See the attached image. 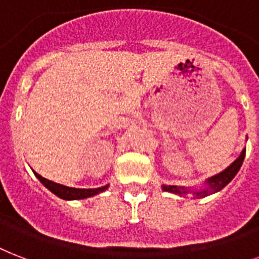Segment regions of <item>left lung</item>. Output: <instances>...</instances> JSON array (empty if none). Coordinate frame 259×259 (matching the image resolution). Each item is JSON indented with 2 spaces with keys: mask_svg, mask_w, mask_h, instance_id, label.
Returning a JSON list of instances; mask_svg holds the SVG:
<instances>
[{
  "mask_svg": "<svg viewBox=\"0 0 259 259\" xmlns=\"http://www.w3.org/2000/svg\"><path fill=\"white\" fill-rule=\"evenodd\" d=\"M244 156H246V149L242 151L240 156L236 159V160L232 163V164L228 167L227 169H224L223 172L217 174L214 177H212L210 179L206 181L208 183V187L205 189V190L201 191H194L195 197H198V198H202V197H206L209 194H213V193H216V191H220L223 187H226L228 183L234 179V177L238 174V171L240 169L242 164H243L244 160ZM163 190L164 191H169V193H175V194L179 195H186L189 194V191L185 189V187L181 186H163Z\"/></svg>",
  "mask_w": 259,
  "mask_h": 259,
  "instance_id": "obj_1",
  "label": "left lung"
}]
</instances>
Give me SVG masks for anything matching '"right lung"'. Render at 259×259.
I'll use <instances>...</instances> for the list:
<instances>
[{
  "mask_svg": "<svg viewBox=\"0 0 259 259\" xmlns=\"http://www.w3.org/2000/svg\"><path fill=\"white\" fill-rule=\"evenodd\" d=\"M33 174L36 175L37 179H39L51 193H54L55 195H58L59 198H64V200H82V198H88V197H92V195L98 194L100 191H104L108 187L107 185V186L99 187V189H74V187L64 186V185H59V183H55L53 182V181H49V179L43 178L42 175H39V174L35 172V171H33Z\"/></svg>",
  "mask_w": 259,
  "mask_h": 259,
  "instance_id": "1",
  "label": "right lung"
}]
</instances>
